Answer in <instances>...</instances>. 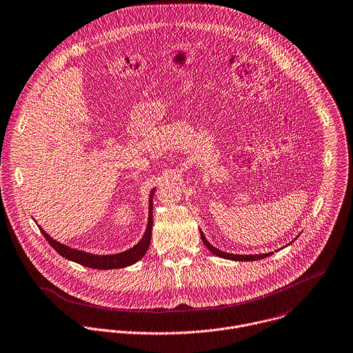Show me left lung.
Returning <instances> with one entry per match:
<instances>
[{
    "mask_svg": "<svg viewBox=\"0 0 353 353\" xmlns=\"http://www.w3.org/2000/svg\"><path fill=\"white\" fill-rule=\"evenodd\" d=\"M201 239H203L204 245H205L214 254H216V256H219V257L230 259V260H236V261H253V260H260V259H263V257H267V256L272 254V252H270V253H263V254H233V253H226V252L219 250L218 248L212 246V245L207 241V238L204 236L203 232H201Z\"/></svg>",
    "mask_w": 353,
    "mask_h": 353,
    "instance_id": "left-lung-1",
    "label": "left lung"
}]
</instances>
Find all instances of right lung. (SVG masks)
Masks as SVG:
<instances>
[{
	"label": "right lung",
	"instance_id": "right-lung-1",
	"mask_svg": "<svg viewBox=\"0 0 353 353\" xmlns=\"http://www.w3.org/2000/svg\"><path fill=\"white\" fill-rule=\"evenodd\" d=\"M154 193V189L150 192V200H149V219H148V226L145 230V234L142 239L131 249L117 253V254H92L86 253L83 250L72 249L67 245H63L57 241H54L50 235L46 234L42 228H39L41 233L46 238V241L52 245V248L61 254L63 257L79 263L81 265L90 267V268H97V270H112V268H123L127 265H131L137 263L142 256L146 253L149 243H150V235H152V226H153V205H152V196Z\"/></svg>",
	"mask_w": 353,
	"mask_h": 353
}]
</instances>
